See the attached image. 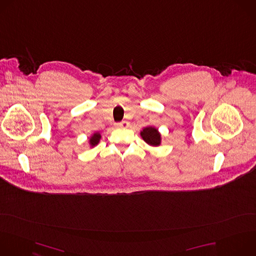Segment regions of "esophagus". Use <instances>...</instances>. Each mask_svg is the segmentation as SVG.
Returning <instances> with one entry per match:
<instances>
[{"label": "esophagus", "instance_id": "obj_1", "mask_svg": "<svg viewBox=\"0 0 256 256\" xmlns=\"http://www.w3.org/2000/svg\"><path fill=\"white\" fill-rule=\"evenodd\" d=\"M128 122L126 120H122L116 124V128H128Z\"/></svg>", "mask_w": 256, "mask_h": 256}]
</instances>
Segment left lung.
<instances>
[{
	"label": "left lung",
	"instance_id": "8db88e82",
	"mask_svg": "<svg viewBox=\"0 0 256 256\" xmlns=\"http://www.w3.org/2000/svg\"><path fill=\"white\" fill-rule=\"evenodd\" d=\"M142 138L146 142H148L151 146H158L161 142V136L155 128L148 126L144 128L140 132Z\"/></svg>",
	"mask_w": 256,
	"mask_h": 256
}]
</instances>
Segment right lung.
<instances>
[{"instance_id":"1","label":"right lung","mask_w":256,"mask_h":256,"mask_svg":"<svg viewBox=\"0 0 256 256\" xmlns=\"http://www.w3.org/2000/svg\"><path fill=\"white\" fill-rule=\"evenodd\" d=\"M100 138H101L100 134H94L93 136L90 138V144H91V146L97 144L98 142H99V140H100Z\"/></svg>"}]
</instances>
